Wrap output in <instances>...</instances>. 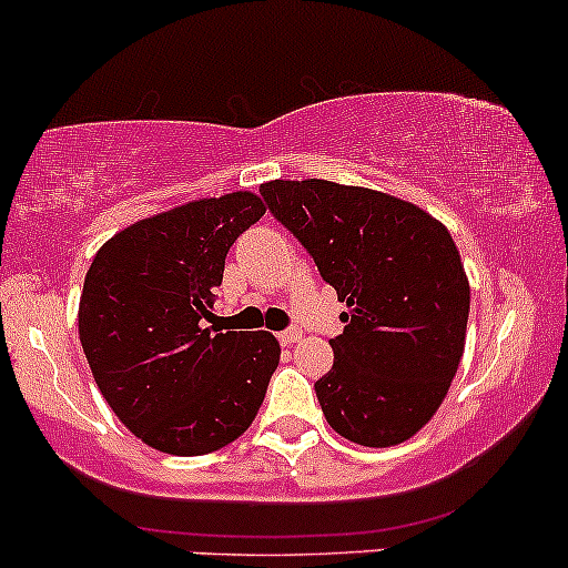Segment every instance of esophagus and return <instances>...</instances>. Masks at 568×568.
I'll use <instances>...</instances> for the list:
<instances>
[{"label": "esophagus", "mask_w": 568, "mask_h": 568, "mask_svg": "<svg viewBox=\"0 0 568 568\" xmlns=\"http://www.w3.org/2000/svg\"><path fill=\"white\" fill-rule=\"evenodd\" d=\"M304 336V331L298 328V325H291V328H285V331H280L277 334V338H280V344H283V347H288V344H293V342H298V338Z\"/></svg>", "instance_id": "1"}]
</instances>
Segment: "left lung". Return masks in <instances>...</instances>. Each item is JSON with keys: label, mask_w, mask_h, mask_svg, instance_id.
I'll list each match as a JSON object with an SVG mask.
<instances>
[{"label": "left lung", "mask_w": 568, "mask_h": 568, "mask_svg": "<svg viewBox=\"0 0 568 568\" xmlns=\"http://www.w3.org/2000/svg\"><path fill=\"white\" fill-rule=\"evenodd\" d=\"M258 194L347 302L334 366L315 382L328 425L368 448L408 440L438 410L465 349L470 285L452 234L374 189L310 179Z\"/></svg>", "instance_id": "1"}]
</instances>
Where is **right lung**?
Here are the masks:
<instances>
[{
	"instance_id": "add662e5",
	"label": "right lung",
	"mask_w": 568,
	"mask_h": 568,
	"mask_svg": "<svg viewBox=\"0 0 568 568\" xmlns=\"http://www.w3.org/2000/svg\"><path fill=\"white\" fill-rule=\"evenodd\" d=\"M264 211L251 192L189 202L114 234L84 275L80 342L98 389L158 452H219L262 406L277 338L205 323L226 253Z\"/></svg>"
}]
</instances>
